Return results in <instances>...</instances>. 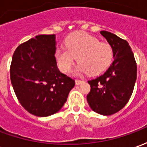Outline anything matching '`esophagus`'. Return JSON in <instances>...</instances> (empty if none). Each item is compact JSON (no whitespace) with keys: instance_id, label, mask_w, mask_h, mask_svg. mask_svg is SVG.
Returning <instances> with one entry per match:
<instances>
[{"instance_id":"1","label":"esophagus","mask_w":147,"mask_h":147,"mask_svg":"<svg viewBox=\"0 0 147 147\" xmlns=\"http://www.w3.org/2000/svg\"><path fill=\"white\" fill-rule=\"evenodd\" d=\"M83 80H76V85H80V84H81V83H83Z\"/></svg>"}]
</instances>
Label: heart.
<instances>
[{"instance_id":"b5f03b06","label":"heart","mask_w":147,"mask_h":147,"mask_svg":"<svg viewBox=\"0 0 147 147\" xmlns=\"http://www.w3.org/2000/svg\"><path fill=\"white\" fill-rule=\"evenodd\" d=\"M113 49L105 42L89 34L78 32L71 34L65 40V48H58L55 57L59 68L64 73L69 72L77 58L78 74L99 75L109 66L113 59Z\"/></svg>"}]
</instances>
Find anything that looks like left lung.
<instances>
[{"mask_svg":"<svg viewBox=\"0 0 147 147\" xmlns=\"http://www.w3.org/2000/svg\"><path fill=\"white\" fill-rule=\"evenodd\" d=\"M100 33L113 49L114 61L103 75L88 81L90 91L86 99L93 111L109 116L129 101L136 81L137 65L127 41L106 30Z\"/></svg>","mask_w":147,"mask_h":147,"instance_id":"8db88e82","label":"left lung"}]
</instances>
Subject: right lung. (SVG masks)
Returning a JSON list of instances; mask_svg holds the SVG:
<instances>
[{"mask_svg": "<svg viewBox=\"0 0 147 147\" xmlns=\"http://www.w3.org/2000/svg\"><path fill=\"white\" fill-rule=\"evenodd\" d=\"M56 35H37L22 43L12 56L10 77L19 102L37 117L57 113L75 80L61 73L55 57Z\"/></svg>", "mask_w": 147, "mask_h": 147, "instance_id": "obj_1", "label": "right lung"}]
</instances>
